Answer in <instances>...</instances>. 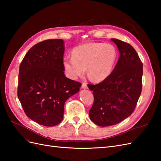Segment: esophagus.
<instances>
[{
  "label": "esophagus",
  "instance_id": "1",
  "mask_svg": "<svg viewBox=\"0 0 161 161\" xmlns=\"http://www.w3.org/2000/svg\"><path fill=\"white\" fill-rule=\"evenodd\" d=\"M82 89H87L88 87H87V85L86 82H82Z\"/></svg>",
  "mask_w": 161,
  "mask_h": 161
}]
</instances>
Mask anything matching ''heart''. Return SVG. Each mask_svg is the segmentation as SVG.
Returning <instances> with one entry per match:
<instances>
[{"label": "heart", "instance_id": "obj_1", "mask_svg": "<svg viewBox=\"0 0 161 161\" xmlns=\"http://www.w3.org/2000/svg\"><path fill=\"white\" fill-rule=\"evenodd\" d=\"M72 56L63 58L66 74L72 79H77L87 71L90 79L101 82L109 76L118 56L116 48L109 43H87L76 46Z\"/></svg>", "mask_w": 161, "mask_h": 161}]
</instances>
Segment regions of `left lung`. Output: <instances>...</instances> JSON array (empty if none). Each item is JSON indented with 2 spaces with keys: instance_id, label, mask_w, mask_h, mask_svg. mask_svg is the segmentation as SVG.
Here are the masks:
<instances>
[{
  "instance_id": "1",
  "label": "left lung",
  "mask_w": 161,
  "mask_h": 161,
  "mask_svg": "<svg viewBox=\"0 0 161 161\" xmlns=\"http://www.w3.org/2000/svg\"><path fill=\"white\" fill-rule=\"evenodd\" d=\"M119 58L109 76L97 85H88L94 103L89 111L92 121L101 127L121 122L133 113L142 92L143 64L128 43L111 39Z\"/></svg>"
}]
</instances>
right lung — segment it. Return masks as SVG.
Listing matches in <instances>:
<instances>
[{"instance_id": "1", "label": "right lung", "mask_w": 161, "mask_h": 161, "mask_svg": "<svg viewBox=\"0 0 161 161\" xmlns=\"http://www.w3.org/2000/svg\"><path fill=\"white\" fill-rule=\"evenodd\" d=\"M62 40H47L31 47L20 64L17 96L28 118L45 126L63 119L66 101L81 83L64 75Z\"/></svg>"}]
</instances>
